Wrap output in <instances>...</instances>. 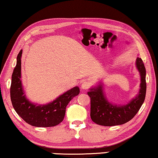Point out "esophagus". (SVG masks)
Segmentation results:
<instances>
[{
	"label": "esophagus",
	"mask_w": 158,
	"mask_h": 158,
	"mask_svg": "<svg viewBox=\"0 0 158 158\" xmlns=\"http://www.w3.org/2000/svg\"><path fill=\"white\" fill-rule=\"evenodd\" d=\"M90 87V82H88V81H83L82 84H81V88H82L83 90H87Z\"/></svg>",
	"instance_id": "obj_1"
}]
</instances>
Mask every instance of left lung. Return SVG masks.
<instances>
[{
  "instance_id": "1",
  "label": "left lung",
  "mask_w": 158,
  "mask_h": 158,
  "mask_svg": "<svg viewBox=\"0 0 158 158\" xmlns=\"http://www.w3.org/2000/svg\"><path fill=\"white\" fill-rule=\"evenodd\" d=\"M137 68L140 73L141 83L139 94L124 106L113 105L106 100L102 86L87 93L90 98V118L94 123L106 127L121 125L135 117L143 104L146 96V68L141 58H137Z\"/></svg>"
}]
</instances>
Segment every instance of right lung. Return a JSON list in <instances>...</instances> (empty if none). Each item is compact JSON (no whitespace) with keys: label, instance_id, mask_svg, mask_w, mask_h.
I'll return each instance as SVG.
<instances>
[{"label":"right lung","instance_id":"add662e5","mask_svg":"<svg viewBox=\"0 0 158 158\" xmlns=\"http://www.w3.org/2000/svg\"><path fill=\"white\" fill-rule=\"evenodd\" d=\"M22 50L17 57V64L12 76L10 97L16 113L28 124L37 127H54L63 121L65 109L74 96L79 94V88L75 87L46 105H35L28 102L23 91L21 80Z\"/></svg>","mask_w":158,"mask_h":158}]
</instances>
